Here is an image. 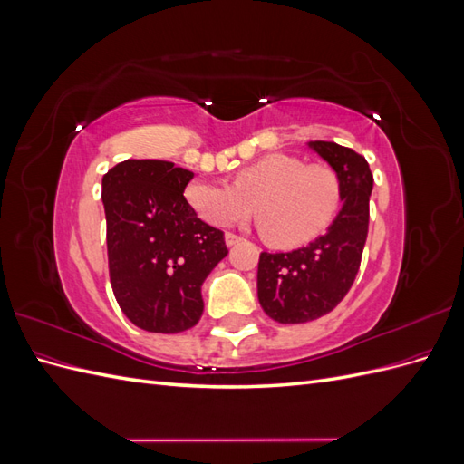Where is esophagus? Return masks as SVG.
Masks as SVG:
<instances>
[{"label":"esophagus","mask_w":464,"mask_h":464,"mask_svg":"<svg viewBox=\"0 0 464 464\" xmlns=\"http://www.w3.org/2000/svg\"><path fill=\"white\" fill-rule=\"evenodd\" d=\"M240 240H242V237H240V236H236V234H232V232H227V234H224V242H227V246H228V247L236 246V244L240 242Z\"/></svg>","instance_id":"esophagus-1"}]
</instances>
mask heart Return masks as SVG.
<instances>
[{
	"label": "heart",
	"mask_w": 464,
	"mask_h": 464,
	"mask_svg": "<svg viewBox=\"0 0 464 464\" xmlns=\"http://www.w3.org/2000/svg\"><path fill=\"white\" fill-rule=\"evenodd\" d=\"M184 198L195 215L218 228L247 218L256 203L266 240L278 247H298L329 227L341 203V184L325 164L266 154L242 168L232 186L193 179Z\"/></svg>",
	"instance_id": "1"
}]
</instances>
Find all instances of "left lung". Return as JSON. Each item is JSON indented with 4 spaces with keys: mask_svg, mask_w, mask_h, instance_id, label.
I'll return each instance as SVG.
<instances>
[{
    "mask_svg": "<svg viewBox=\"0 0 464 464\" xmlns=\"http://www.w3.org/2000/svg\"><path fill=\"white\" fill-rule=\"evenodd\" d=\"M307 149L325 160L341 184V210L314 242L259 256L257 298L263 312L285 323H305L334 310L353 286L368 237L373 176L362 154L329 141Z\"/></svg>",
    "mask_w": 464,
    "mask_h": 464,
    "instance_id": "8db88e82",
    "label": "left lung"
}]
</instances>
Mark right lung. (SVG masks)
Segmentation results:
<instances>
[{
	"label": "right lung",
	"instance_id": "right-lung-1",
	"mask_svg": "<svg viewBox=\"0 0 464 464\" xmlns=\"http://www.w3.org/2000/svg\"><path fill=\"white\" fill-rule=\"evenodd\" d=\"M193 172L166 160H123L102 178L108 269L133 325L174 334L201 319V286L228 249L186 203Z\"/></svg>",
	"mask_w": 464,
	"mask_h": 464
}]
</instances>
